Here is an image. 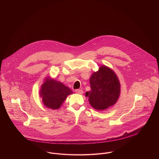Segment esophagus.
Segmentation results:
<instances>
[{
  "label": "esophagus",
  "instance_id": "1",
  "mask_svg": "<svg viewBox=\"0 0 159 159\" xmlns=\"http://www.w3.org/2000/svg\"><path fill=\"white\" fill-rule=\"evenodd\" d=\"M75 92L76 93H78V94H82L83 93V90H81V89H76L75 91Z\"/></svg>",
  "mask_w": 159,
  "mask_h": 159
}]
</instances>
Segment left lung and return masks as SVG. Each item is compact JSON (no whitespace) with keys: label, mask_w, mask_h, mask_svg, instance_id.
I'll return each mask as SVG.
<instances>
[{"label":"left lung","mask_w":159,"mask_h":159,"mask_svg":"<svg viewBox=\"0 0 159 159\" xmlns=\"http://www.w3.org/2000/svg\"><path fill=\"white\" fill-rule=\"evenodd\" d=\"M91 91L86 92L91 106L97 110H105L114 105L120 93V84L111 68L102 66L90 78Z\"/></svg>","instance_id":"left-lung-1"}]
</instances>
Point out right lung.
<instances>
[{"mask_svg":"<svg viewBox=\"0 0 159 159\" xmlns=\"http://www.w3.org/2000/svg\"><path fill=\"white\" fill-rule=\"evenodd\" d=\"M73 92L62 83L51 77H46L42 84L40 96L46 107L57 110L62 105L67 96Z\"/></svg>","mask_w":159,"mask_h":159,"instance_id":"obj_1","label":"right lung"}]
</instances>
